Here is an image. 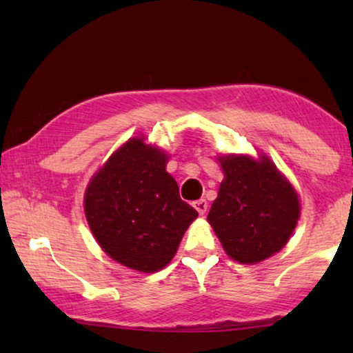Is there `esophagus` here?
I'll return each instance as SVG.
<instances>
[{"label": "esophagus", "mask_w": 353, "mask_h": 353, "mask_svg": "<svg viewBox=\"0 0 353 353\" xmlns=\"http://www.w3.org/2000/svg\"><path fill=\"white\" fill-rule=\"evenodd\" d=\"M192 205H194V209L199 212V215H204L205 212H207V207H209V204H207L205 199L194 201V202H192Z\"/></svg>", "instance_id": "obj_1"}]
</instances>
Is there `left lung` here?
Here are the masks:
<instances>
[{
  "label": "left lung",
  "mask_w": 353,
  "mask_h": 353,
  "mask_svg": "<svg viewBox=\"0 0 353 353\" xmlns=\"http://www.w3.org/2000/svg\"><path fill=\"white\" fill-rule=\"evenodd\" d=\"M220 161L225 178L207 220L231 259L262 262L291 238L301 214L297 192L267 157Z\"/></svg>",
  "instance_id": "obj_1"
}]
</instances>
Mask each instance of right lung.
I'll list each match as a JSON object with an SVG mask.
<instances>
[{"label": "right lung", "mask_w": 353, "mask_h": 353, "mask_svg": "<svg viewBox=\"0 0 353 353\" xmlns=\"http://www.w3.org/2000/svg\"><path fill=\"white\" fill-rule=\"evenodd\" d=\"M167 156L132 138L93 176L85 192L91 233L115 262L144 273L165 267L197 216L165 172Z\"/></svg>", "instance_id": "obj_1"}]
</instances>
